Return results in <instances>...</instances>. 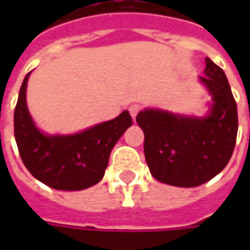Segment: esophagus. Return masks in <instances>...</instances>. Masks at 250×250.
<instances>
[{"instance_id": "esophagus-1", "label": "esophagus", "mask_w": 250, "mask_h": 250, "mask_svg": "<svg viewBox=\"0 0 250 250\" xmlns=\"http://www.w3.org/2000/svg\"><path fill=\"white\" fill-rule=\"evenodd\" d=\"M128 111H130L131 116H132V119H135L136 115H138V112L141 111V105L139 104H132L130 108H128Z\"/></svg>"}]
</instances>
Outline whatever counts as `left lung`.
<instances>
[{"instance_id":"1","label":"left lung","mask_w":250,"mask_h":250,"mask_svg":"<svg viewBox=\"0 0 250 250\" xmlns=\"http://www.w3.org/2000/svg\"><path fill=\"white\" fill-rule=\"evenodd\" d=\"M199 77L211 96L205 116L146 108L136 116L145 134V157L154 178L178 188H195L220 174L236 145L237 104L225 72L209 57Z\"/></svg>"}]
</instances>
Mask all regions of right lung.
I'll return each instance as SVG.
<instances>
[{"label":"right lung","mask_w":250,"mask_h":250,"mask_svg":"<svg viewBox=\"0 0 250 250\" xmlns=\"http://www.w3.org/2000/svg\"><path fill=\"white\" fill-rule=\"evenodd\" d=\"M29 75L20 88L14 109V138L25 167L36 179L56 190L76 191L100 182L112 148L132 125L128 111L76 134L49 135L35 125L26 105Z\"/></svg>","instance_id":"right-lung-1"}]
</instances>
